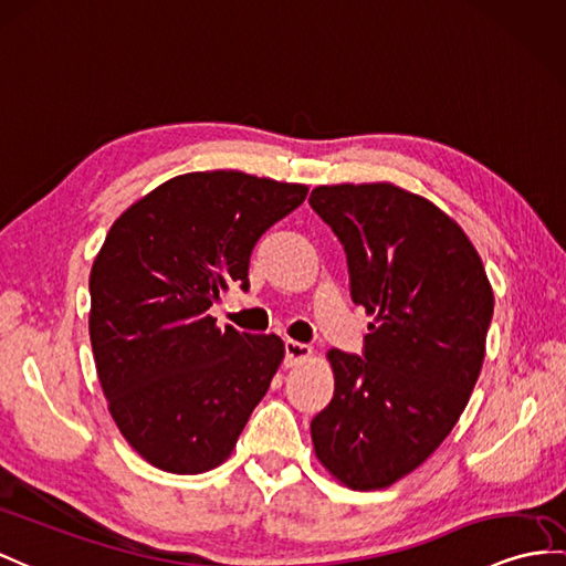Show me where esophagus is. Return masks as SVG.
<instances>
[{
    "mask_svg": "<svg viewBox=\"0 0 566 566\" xmlns=\"http://www.w3.org/2000/svg\"><path fill=\"white\" fill-rule=\"evenodd\" d=\"M307 357H312V346H307V343H300V340H293L287 338L285 340V363L287 365H297L302 360H307Z\"/></svg>",
    "mask_w": 566,
    "mask_h": 566,
    "instance_id": "esophagus-1",
    "label": "esophagus"
}]
</instances>
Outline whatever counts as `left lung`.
Wrapping results in <instances>:
<instances>
[{"label":"left lung","instance_id":"obj_1","mask_svg":"<svg viewBox=\"0 0 566 566\" xmlns=\"http://www.w3.org/2000/svg\"><path fill=\"white\" fill-rule=\"evenodd\" d=\"M310 203L346 250L353 302L375 316L365 357L326 353L336 387L312 420L314 453L346 488L381 490L459 422L485 360L492 285L457 220L408 189L322 185Z\"/></svg>","mask_w":566,"mask_h":566}]
</instances>
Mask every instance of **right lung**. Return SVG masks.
<instances>
[{"label":"right lung","instance_id":"right-lung-1","mask_svg":"<svg viewBox=\"0 0 566 566\" xmlns=\"http://www.w3.org/2000/svg\"><path fill=\"white\" fill-rule=\"evenodd\" d=\"M307 187L238 170L168 179L124 211L91 269L88 331L109 416L160 471L223 463L279 371L275 334L218 328L209 307L250 287L264 232Z\"/></svg>","mask_w":566,"mask_h":566}]
</instances>
